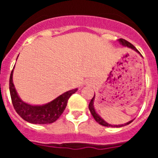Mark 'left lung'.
I'll return each mask as SVG.
<instances>
[{"label": "left lung", "instance_id": "obj_1", "mask_svg": "<svg viewBox=\"0 0 158 158\" xmlns=\"http://www.w3.org/2000/svg\"><path fill=\"white\" fill-rule=\"evenodd\" d=\"M118 43H120L122 46H123V47H128V48H130V49H132L133 51H136L138 54H139L141 56H142V54H140V52H139V51H138L136 48H135V46L132 45L131 43H129V42L127 41V40H123V39H119V40H118ZM94 100H95V94H94V96H93V98L92 99L91 101H90V103H89V111H90L91 114L93 115V118H95V120L99 124L102 125V126L110 127H122L127 126V125H128V124L131 123V122H133L134 119H132V120L129 121V122L126 123H123V124H118V125H113V124H109L108 123L106 122L104 118H101V117H100V115H99L98 113L96 112V109H95V107H94Z\"/></svg>", "mask_w": 158, "mask_h": 158}]
</instances>
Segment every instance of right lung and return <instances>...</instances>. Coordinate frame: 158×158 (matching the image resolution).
<instances>
[{
	"label": "right lung",
	"mask_w": 158,
	"mask_h": 158,
	"mask_svg": "<svg viewBox=\"0 0 158 158\" xmlns=\"http://www.w3.org/2000/svg\"><path fill=\"white\" fill-rule=\"evenodd\" d=\"M14 68L11 73L9 79V91L12 104L18 115L25 121L33 124L52 123L58 119L63 113L71 95L76 93L78 89H71L65 92L45 104H30L21 100L14 86L12 80Z\"/></svg>",
	"instance_id": "right-lung-1"
}]
</instances>
